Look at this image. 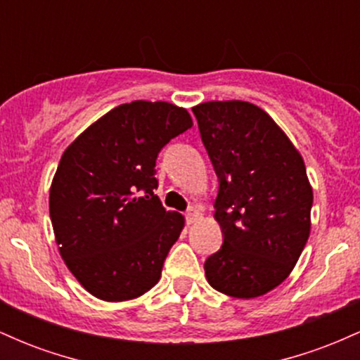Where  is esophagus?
Masks as SVG:
<instances>
[{"label":"esophagus","instance_id":"esophagus-1","mask_svg":"<svg viewBox=\"0 0 360 360\" xmlns=\"http://www.w3.org/2000/svg\"><path fill=\"white\" fill-rule=\"evenodd\" d=\"M200 217H201V213L198 212L196 208H189L188 212H186V221H188L189 225H191V223H194L196 220H200Z\"/></svg>","mask_w":360,"mask_h":360}]
</instances>
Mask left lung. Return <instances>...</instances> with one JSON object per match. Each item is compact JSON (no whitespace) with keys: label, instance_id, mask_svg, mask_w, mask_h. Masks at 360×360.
Instances as JSON below:
<instances>
[{"label":"left lung","instance_id":"obj_1","mask_svg":"<svg viewBox=\"0 0 360 360\" xmlns=\"http://www.w3.org/2000/svg\"><path fill=\"white\" fill-rule=\"evenodd\" d=\"M218 176L214 220L223 245L205 262L210 286L257 298L298 262L311 229L313 189L303 157L259 106L208 101L193 108Z\"/></svg>","mask_w":360,"mask_h":360}]
</instances>
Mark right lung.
<instances>
[{"label":"right lung","instance_id":"right-lung-1","mask_svg":"<svg viewBox=\"0 0 360 360\" xmlns=\"http://www.w3.org/2000/svg\"><path fill=\"white\" fill-rule=\"evenodd\" d=\"M193 127L184 108L131 101L86 128L60 157L49 210L65 266L103 301H127L159 283L184 217L154 194L155 160Z\"/></svg>","mask_w":360,"mask_h":360}]
</instances>
